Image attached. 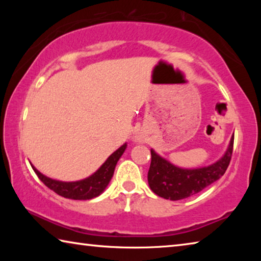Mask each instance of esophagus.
I'll return each mask as SVG.
<instances>
[{
  "label": "esophagus",
  "instance_id": "1",
  "mask_svg": "<svg viewBox=\"0 0 261 261\" xmlns=\"http://www.w3.org/2000/svg\"><path fill=\"white\" fill-rule=\"evenodd\" d=\"M134 141H136V143H143V141H144L143 136H141L140 134H136L134 136Z\"/></svg>",
  "mask_w": 261,
  "mask_h": 261
}]
</instances>
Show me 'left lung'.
<instances>
[{
    "instance_id": "8db88e82",
    "label": "left lung",
    "mask_w": 261,
    "mask_h": 261,
    "mask_svg": "<svg viewBox=\"0 0 261 261\" xmlns=\"http://www.w3.org/2000/svg\"><path fill=\"white\" fill-rule=\"evenodd\" d=\"M232 146L233 136L222 158L210 166L193 169L175 166L159 155L154 149H151L152 161L147 175L149 188L165 199L180 200L191 197L214 183L226 173L231 159Z\"/></svg>"
}]
</instances>
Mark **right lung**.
<instances>
[{
	"mask_svg": "<svg viewBox=\"0 0 261 261\" xmlns=\"http://www.w3.org/2000/svg\"><path fill=\"white\" fill-rule=\"evenodd\" d=\"M126 146V143H124L120 148L116 149L112 155H109L107 160L103 162V165L94 174H92L84 179L74 180V182H62V180L47 177V176L41 174L32 163H30L41 182L46 187L53 190L55 193L64 198H68V199L88 200L100 196L105 191L106 188L108 187L110 179H112L114 175V170L117 165V161L120 160L122 154L124 153Z\"/></svg>",
	"mask_w": 261,
	"mask_h": 261,
	"instance_id": "obj_1",
	"label": "right lung"
}]
</instances>
